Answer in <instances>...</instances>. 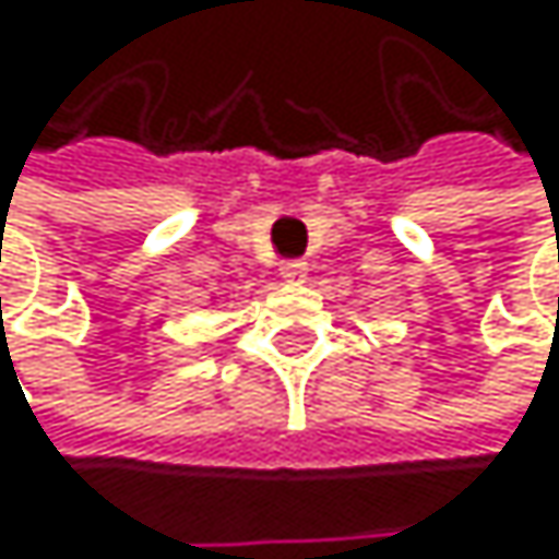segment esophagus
I'll use <instances>...</instances> for the list:
<instances>
[{"label": "esophagus", "mask_w": 559, "mask_h": 559, "mask_svg": "<svg viewBox=\"0 0 559 559\" xmlns=\"http://www.w3.org/2000/svg\"><path fill=\"white\" fill-rule=\"evenodd\" d=\"M282 277H285V282H305L308 264L305 261H282Z\"/></svg>", "instance_id": "1"}]
</instances>
